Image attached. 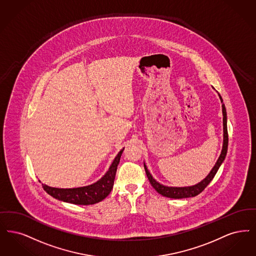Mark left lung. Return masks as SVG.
<instances>
[{
  "mask_svg": "<svg viewBox=\"0 0 256 256\" xmlns=\"http://www.w3.org/2000/svg\"><path fill=\"white\" fill-rule=\"evenodd\" d=\"M219 97L221 99V102H223L222 97L219 94ZM222 110H223V126H224V143H223V148L221 154L216 162L214 168L212 170V172L208 174V175L204 178L203 181H201L200 183H198L194 186H184V188H172V186H166L163 184H159L157 181H155L152 174L148 172L146 164H144V170L148 178L150 183L154 186V190L163 196L168 197V198H174V199H181V198H188V197H194L196 195L201 194L204 188H206V186L210 183V181L214 179L215 174L217 172V170H219L220 166L223 163L224 159H225L226 152H228V128H226V112L225 104H222Z\"/></svg>",
  "mask_w": 256,
  "mask_h": 256,
  "instance_id": "1",
  "label": "left lung"
}]
</instances>
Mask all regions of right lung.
Listing matches in <instances>:
<instances>
[{
    "label": "right lung",
    "instance_id": "obj_1",
    "mask_svg": "<svg viewBox=\"0 0 256 256\" xmlns=\"http://www.w3.org/2000/svg\"><path fill=\"white\" fill-rule=\"evenodd\" d=\"M124 150L115 157L108 172L94 184L76 188H58L42 184L44 190L52 197L64 202L75 204H93L101 202L112 190L117 166L120 162Z\"/></svg>",
    "mask_w": 256,
    "mask_h": 256
}]
</instances>
